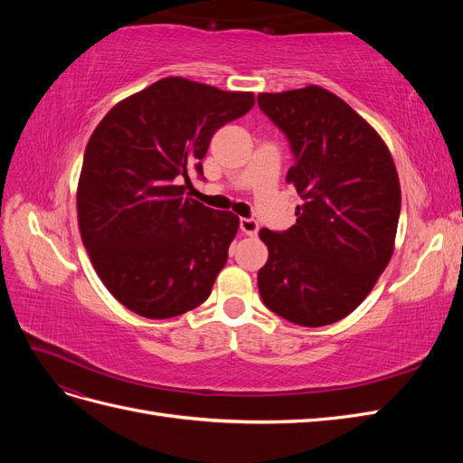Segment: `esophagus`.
Wrapping results in <instances>:
<instances>
[{"mask_svg": "<svg viewBox=\"0 0 463 463\" xmlns=\"http://www.w3.org/2000/svg\"><path fill=\"white\" fill-rule=\"evenodd\" d=\"M240 228H241V232H243L245 235H257L259 223H257V220H253V218H241V220H240Z\"/></svg>", "mask_w": 463, "mask_h": 463, "instance_id": "34e87169", "label": "esophagus"}]
</instances>
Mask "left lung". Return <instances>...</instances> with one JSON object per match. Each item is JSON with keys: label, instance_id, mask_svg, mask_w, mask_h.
<instances>
[{"label": "left lung", "instance_id": "8db88e82", "mask_svg": "<svg viewBox=\"0 0 463 463\" xmlns=\"http://www.w3.org/2000/svg\"><path fill=\"white\" fill-rule=\"evenodd\" d=\"M257 100L288 137L286 181L303 199L289 230L259 232L269 247L257 276L260 298L293 325L326 326L357 309L394 253L396 165L381 135L325 89L262 92Z\"/></svg>", "mask_w": 463, "mask_h": 463}]
</instances>
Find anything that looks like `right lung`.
I'll return each mask as SVG.
<instances>
[{
    "instance_id": "1",
    "label": "right lung",
    "mask_w": 463,
    "mask_h": 463,
    "mask_svg": "<svg viewBox=\"0 0 463 463\" xmlns=\"http://www.w3.org/2000/svg\"><path fill=\"white\" fill-rule=\"evenodd\" d=\"M253 92H226L165 77L125 98L98 123L77 189L82 243L121 305L172 318L204 303L240 218L185 199L189 170L203 177L210 138L253 108Z\"/></svg>"
}]
</instances>
